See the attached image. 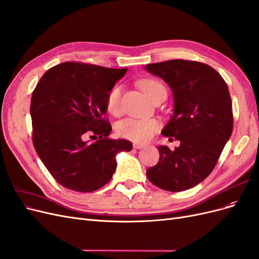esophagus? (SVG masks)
<instances>
[{
	"mask_svg": "<svg viewBox=\"0 0 259 259\" xmlns=\"http://www.w3.org/2000/svg\"><path fill=\"white\" fill-rule=\"evenodd\" d=\"M133 147H135L136 149H141V148L145 147V145L144 144H140V143H135V144H133Z\"/></svg>",
	"mask_w": 259,
	"mask_h": 259,
	"instance_id": "obj_1",
	"label": "esophagus"
}]
</instances>
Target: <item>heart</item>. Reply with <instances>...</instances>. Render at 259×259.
I'll use <instances>...</instances> for the list:
<instances>
[{"mask_svg": "<svg viewBox=\"0 0 259 259\" xmlns=\"http://www.w3.org/2000/svg\"><path fill=\"white\" fill-rule=\"evenodd\" d=\"M140 87L144 91L149 99L154 100L158 95L165 93L164 87L159 81L155 79H144L140 81ZM121 88L119 86L113 87L106 96V108L113 115H118L121 110L120 104ZM160 128V122L156 118H126L120 120L116 131L117 135L123 139H127L137 143H145L151 140L155 133Z\"/></svg>", "mask_w": 259, "mask_h": 259, "instance_id": "b5f03b06", "label": "heart"}]
</instances>
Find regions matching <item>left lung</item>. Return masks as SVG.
I'll list each match as a JSON object with an SVG mask.
<instances>
[{
  "instance_id": "left-lung-1",
  "label": "left lung",
  "mask_w": 259,
  "mask_h": 259,
  "mask_svg": "<svg viewBox=\"0 0 259 259\" xmlns=\"http://www.w3.org/2000/svg\"><path fill=\"white\" fill-rule=\"evenodd\" d=\"M172 90L174 105L162 136L180 141L174 151L158 146V163L147 169V179L161 189L183 191L201 183L212 172L231 137V98L227 84L210 65L169 60L145 66Z\"/></svg>"
}]
</instances>
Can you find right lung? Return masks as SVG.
<instances>
[{"label": "right lung", "instance_id": "1", "mask_svg": "<svg viewBox=\"0 0 259 259\" xmlns=\"http://www.w3.org/2000/svg\"><path fill=\"white\" fill-rule=\"evenodd\" d=\"M127 70L64 62L49 69L33 91V144L63 187L79 193L101 188L113 177L117 154L132 149L128 141L108 138L112 127L103 118L108 91Z\"/></svg>", "mask_w": 259, "mask_h": 259}]
</instances>
